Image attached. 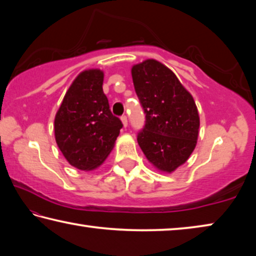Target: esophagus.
Here are the masks:
<instances>
[{"mask_svg": "<svg viewBox=\"0 0 256 256\" xmlns=\"http://www.w3.org/2000/svg\"><path fill=\"white\" fill-rule=\"evenodd\" d=\"M120 120H122L123 126H124V128H126V126H128V118H126V116L123 115L122 118H120Z\"/></svg>", "mask_w": 256, "mask_h": 256, "instance_id": "obj_1", "label": "esophagus"}]
</instances>
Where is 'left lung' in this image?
Instances as JSON below:
<instances>
[{
    "label": "left lung",
    "instance_id": "obj_1",
    "mask_svg": "<svg viewBox=\"0 0 256 256\" xmlns=\"http://www.w3.org/2000/svg\"><path fill=\"white\" fill-rule=\"evenodd\" d=\"M131 73L146 114L138 144L154 167L170 174L196 149L200 128L196 102L175 73L157 60L136 64Z\"/></svg>",
    "mask_w": 256,
    "mask_h": 256
}]
</instances>
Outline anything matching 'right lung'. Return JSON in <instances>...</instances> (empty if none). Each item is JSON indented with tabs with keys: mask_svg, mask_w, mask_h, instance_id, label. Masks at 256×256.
Here are the masks:
<instances>
[{
	"mask_svg": "<svg viewBox=\"0 0 256 256\" xmlns=\"http://www.w3.org/2000/svg\"><path fill=\"white\" fill-rule=\"evenodd\" d=\"M104 72L88 68L68 89L54 120L55 140L68 162L90 172L105 162L123 124L102 92Z\"/></svg>",
	"mask_w": 256,
	"mask_h": 256,
	"instance_id": "add662e5",
	"label": "right lung"
}]
</instances>
